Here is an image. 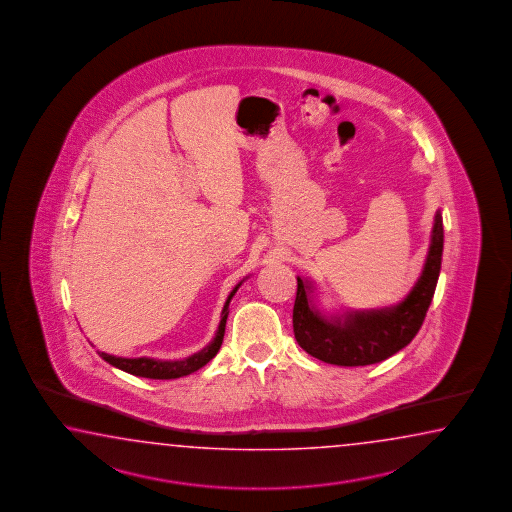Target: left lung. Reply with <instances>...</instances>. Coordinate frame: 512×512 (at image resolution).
Listing matches in <instances>:
<instances>
[{"instance_id": "1", "label": "left lung", "mask_w": 512, "mask_h": 512, "mask_svg": "<svg viewBox=\"0 0 512 512\" xmlns=\"http://www.w3.org/2000/svg\"><path fill=\"white\" fill-rule=\"evenodd\" d=\"M443 218L437 212L425 267L401 304L326 316L311 300L313 283L300 276L293 309L294 338L311 357L335 366H368L414 340L432 304L443 256Z\"/></svg>"}]
</instances>
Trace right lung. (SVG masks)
Listing matches in <instances>:
<instances>
[{
    "mask_svg": "<svg viewBox=\"0 0 512 512\" xmlns=\"http://www.w3.org/2000/svg\"><path fill=\"white\" fill-rule=\"evenodd\" d=\"M243 282L238 283L232 293L229 294L227 302L223 305V311H221V320H219L218 331H216V337L212 338V342L197 351L194 355L186 357L181 360H159V359H148V357H141V359H124V357H115V355H108V353H100L98 355L102 359L109 362L111 366L119 368V370L131 373L135 377H144V379H161V381H168V379H179V377H185L190 375L194 371L203 368L207 362L214 359L218 355L219 348H221V342L225 337V324H227V316H229V304L232 300V296L236 294V291L240 289V285Z\"/></svg>",
    "mask_w": 512,
    "mask_h": 512,
    "instance_id": "add662e5",
    "label": "right lung"
}]
</instances>
